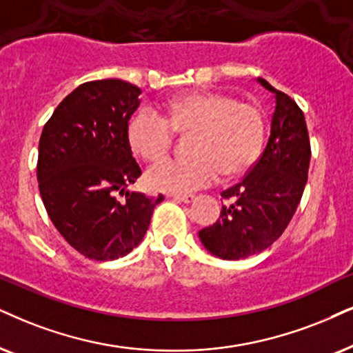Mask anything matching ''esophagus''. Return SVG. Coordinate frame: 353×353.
Returning a JSON list of instances; mask_svg holds the SVG:
<instances>
[{"mask_svg":"<svg viewBox=\"0 0 353 353\" xmlns=\"http://www.w3.org/2000/svg\"><path fill=\"white\" fill-rule=\"evenodd\" d=\"M172 197L176 200H179V202H184V203H190L195 200L194 194H176V195H172Z\"/></svg>","mask_w":353,"mask_h":353,"instance_id":"1","label":"esophagus"}]
</instances>
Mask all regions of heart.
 Listing matches in <instances>:
<instances>
[{
  "label": "heart",
  "instance_id": "heart-1",
  "mask_svg": "<svg viewBox=\"0 0 353 353\" xmlns=\"http://www.w3.org/2000/svg\"><path fill=\"white\" fill-rule=\"evenodd\" d=\"M265 115L252 102L220 92H195L174 99L168 117L145 107L132 119L128 140L146 161H158L172 148L176 132L190 135L192 156L154 164L146 181L156 190L190 192L218 181L221 172H248L261 156Z\"/></svg>",
  "mask_w": 353,
  "mask_h": 353
}]
</instances>
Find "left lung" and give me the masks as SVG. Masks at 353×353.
<instances>
[{"label": "left lung", "mask_w": 353, "mask_h": 353, "mask_svg": "<svg viewBox=\"0 0 353 353\" xmlns=\"http://www.w3.org/2000/svg\"><path fill=\"white\" fill-rule=\"evenodd\" d=\"M275 94L270 137L239 184L221 192L230 200L212 226L200 230L213 256L238 261L262 252L287 230L305 192L311 145L303 110L288 94L259 79Z\"/></svg>", "instance_id": "8db88e82"}]
</instances>
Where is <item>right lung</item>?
<instances>
[{
	"label": "right lung",
	"mask_w": 353,
	"mask_h": 353,
	"mask_svg": "<svg viewBox=\"0 0 353 353\" xmlns=\"http://www.w3.org/2000/svg\"><path fill=\"white\" fill-rule=\"evenodd\" d=\"M140 94L122 79L83 83L58 104L40 135V197L58 233L92 261H114L135 249L164 200L141 192L119 200L141 176L128 140Z\"/></svg>",
	"instance_id": "1"
}]
</instances>
